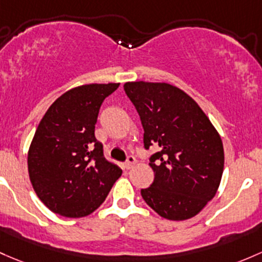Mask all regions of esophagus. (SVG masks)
<instances>
[{
    "instance_id": "esophagus-1",
    "label": "esophagus",
    "mask_w": 262,
    "mask_h": 262,
    "mask_svg": "<svg viewBox=\"0 0 262 262\" xmlns=\"http://www.w3.org/2000/svg\"><path fill=\"white\" fill-rule=\"evenodd\" d=\"M137 163V159L134 158L133 156H129L128 159H126V162L124 163V167L126 168V169H130V168L134 167V164Z\"/></svg>"
}]
</instances>
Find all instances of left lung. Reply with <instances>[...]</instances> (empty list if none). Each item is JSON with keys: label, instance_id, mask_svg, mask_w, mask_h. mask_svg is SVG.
<instances>
[{"label": "left lung", "instance_id": "1", "mask_svg": "<svg viewBox=\"0 0 262 262\" xmlns=\"http://www.w3.org/2000/svg\"><path fill=\"white\" fill-rule=\"evenodd\" d=\"M124 90L140 117L144 148L159 147L149 158L154 181L140 191L143 200L163 219L196 216L214 197L222 178L225 154L219 132L196 101L174 85L132 81Z\"/></svg>", "mask_w": 262, "mask_h": 262}]
</instances>
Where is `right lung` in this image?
<instances>
[{"mask_svg": "<svg viewBox=\"0 0 262 262\" xmlns=\"http://www.w3.org/2000/svg\"><path fill=\"white\" fill-rule=\"evenodd\" d=\"M119 82L86 84L57 98L38 124L27 154L32 187L54 213L80 219L93 213L122 176L95 138L104 99Z\"/></svg>", "mask_w": 262, "mask_h": 262, "instance_id": "right-lung-1", "label": "right lung"}]
</instances>
